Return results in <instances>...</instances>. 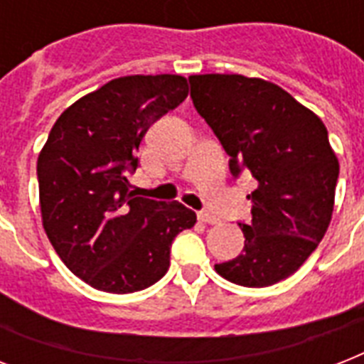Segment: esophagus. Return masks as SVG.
I'll use <instances>...</instances> for the list:
<instances>
[{
	"label": "esophagus",
	"instance_id": "34e87169",
	"mask_svg": "<svg viewBox=\"0 0 364 364\" xmlns=\"http://www.w3.org/2000/svg\"><path fill=\"white\" fill-rule=\"evenodd\" d=\"M198 219L202 223H208V225H219L221 223V219L213 215V213H210V211H198Z\"/></svg>",
	"mask_w": 364,
	"mask_h": 364
}]
</instances>
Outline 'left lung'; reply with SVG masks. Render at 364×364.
<instances>
[{"label": "left lung", "instance_id": "obj_1", "mask_svg": "<svg viewBox=\"0 0 364 364\" xmlns=\"http://www.w3.org/2000/svg\"><path fill=\"white\" fill-rule=\"evenodd\" d=\"M191 98L223 149L230 171L257 179L243 251L215 264L243 287H268L299 270L333 217L338 159L319 117L274 82L243 75H191Z\"/></svg>", "mask_w": 364, "mask_h": 364}]
</instances>
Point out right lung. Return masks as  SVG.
<instances>
[{"label":"right lung","mask_w":364,"mask_h":364,"mask_svg":"<svg viewBox=\"0 0 364 364\" xmlns=\"http://www.w3.org/2000/svg\"><path fill=\"white\" fill-rule=\"evenodd\" d=\"M181 75H128L82 96L58 117L37 159L43 228L77 277L105 293L151 287L170 268L177 234L196 213L134 196L126 171L149 126L187 98Z\"/></svg>","instance_id":"add662e5"}]
</instances>
